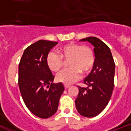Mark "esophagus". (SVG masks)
I'll return each mask as SVG.
<instances>
[{"instance_id":"esophagus-1","label":"esophagus","mask_w":131,"mask_h":131,"mask_svg":"<svg viewBox=\"0 0 131 131\" xmlns=\"http://www.w3.org/2000/svg\"><path fill=\"white\" fill-rule=\"evenodd\" d=\"M64 87H65V89H68V88L69 87V84H64Z\"/></svg>"}]
</instances>
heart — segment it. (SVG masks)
<instances>
[{"mask_svg":"<svg viewBox=\"0 0 131 131\" xmlns=\"http://www.w3.org/2000/svg\"><path fill=\"white\" fill-rule=\"evenodd\" d=\"M59 54L50 52L47 56V63L52 71L58 72L62 69L65 61H69L68 67L58 73L57 80L66 84L77 81L82 73L91 71L95 62L93 50L79 44H69L59 49Z\"/></svg>","mask_w":131,"mask_h":131,"instance_id":"b5f03b06","label":"heart"}]
</instances>
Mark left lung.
<instances>
[{"label":"left lung","instance_id":"left-lung-1","mask_svg":"<svg viewBox=\"0 0 131 131\" xmlns=\"http://www.w3.org/2000/svg\"><path fill=\"white\" fill-rule=\"evenodd\" d=\"M94 46L95 62L92 71L84 79L87 87L78 86L75 100L77 110L86 117H93L101 113L108 104L114 86L115 63L107 45L94 37L83 39Z\"/></svg>","mask_w":131,"mask_h":131}]
</instances>
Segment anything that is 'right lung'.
Here are the masks:
<instances>
[{"label":"right lung","instance_id":"add662e5","mask_svg":"<svg viewBox=\"0 0 131 131\" xmlns=\"http://www.w3.org/2000/svg\"><path fill=\"white\" fill-rule=\"evenodd\" d=\"M57 44L38 40L24 50L19 63L18 85L24 103L31 113L42 119L57 112L64 91L62 83H53L54 76L47 63L48 52Z\"/></svg>","mask_w":131,"mask_h":131}]
</instances>
